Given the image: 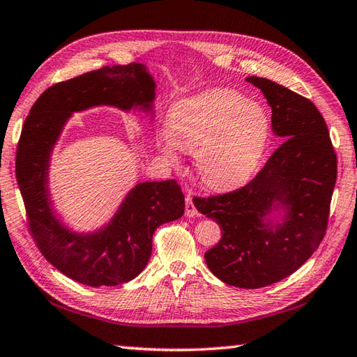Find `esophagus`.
I'll list each match as a JSON object with an SVG mask.
<instances>
[{"label": "esophagus", "mask_w": 357, "mask_h": 357, "mask_svg": "<svg viewBox=\"0 0 357 357\" xmlns=\"http://www.w3.org/2000/svg\"><path fill=\"white\" fill-rule=\"evenodd\" d=\"M198 215L199 213L197 211V207H195V204H193L192 197L190 195H187L185 197V216L187 218H193V216H198Z\"/></svg>", "instance_id": "obj_1"}]
</instances>
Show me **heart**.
<instances>
[{"label": "heart", "instance_id": "1", "mask_svg": "<svg viewBox=\"0 0 357 357\" xmlns=\"http://www.w3.org/2000/svg\"><path fill=\"white\" fill-rule=\"evenodd\" d=\"M271 137L266 108L229 88L207 89L174 105L160 146L173 162L179 146L197 153V170L212 188H232L254 176Z\"/></svg>", "mask_w": 357, "mask_h": 357}]
</instances>
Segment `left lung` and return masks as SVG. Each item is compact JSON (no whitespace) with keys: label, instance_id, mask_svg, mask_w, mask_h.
I'll return each mask as SVG.
<instances>
[{"label":"left lung","instance_id":"1","mask_svg":"<svg viewBox=\"0 0 357 357\" xmlns=\"http://www.w3.org/2000/svg\"><path fill=\"white\" fill-rule=\"evenodd\" d=\"M246 80L266 97L283 144L249 184L193 202L221 227V240L204 254L208 269L230 286L257 289L296 272L324 240L337 159L316 105L263 77Z\"/></svg>","mask_w":357,"mask_h":357}]
</instances>
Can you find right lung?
Segmentation results:
<instances>
[{"label":"right lung","instance_id":"1","mask_svg":"<svg viewBox=\"0 0 357 357\" xmlns=\"http://www.w3.org/2000/svg\"><path fill=\"white\" fill-rule=\"evenodd\" d=\"M156 83L141 63L103 66L55 83L26 117L17 149V181L33 241L61 274L82 284L117 286L137 277L151 255L155 230L184 213V195L174 179L132 187L107 226L79 234L55 215L49 193V164L73 113L94 107L153 114Z\"/></svg>","mask_w":357,"mask_h":357}]
</instances>
